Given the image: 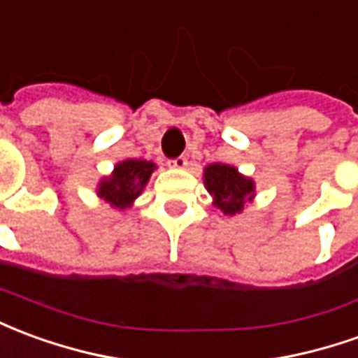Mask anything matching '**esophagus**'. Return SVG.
<instances>
[{
    "label": "esophagus",
    "mask_w": 358,
    "mask_h": 358,
    "mask_svg": "<svg viewBox=\"0 0 358 358\" xmlns=\"http://www.w3.org/2000/svg\"><path fill=\"white\" fill-rule=\"evenodd\" d=\"M167 166L173 167V169H185V167H187V158H185V156H179V158L169 159Z\"/></svg>",
    "instance_id": "obj_1"
}]
</instances>
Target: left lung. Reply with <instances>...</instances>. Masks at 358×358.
Instances as JSON below:
<instances>
[{
  "label": "left lung",
  "mask_w": 358,
  "mask_h": 358,
  "mask_svg": "<svg viewBox=\"0 0 358 358\" xmlns=\"http://www.w3.org/2000/svg\"><path fill=\"white\" fill-rule=\"evenodd\" d=\"M204 187L212 196V204L225 215H237L243 212L247 202L255 200V181L243 175L235 166L227 164H208L202 171Z\"/></svg>",
  "instance_id": "8db88e82"
}]
</instances>
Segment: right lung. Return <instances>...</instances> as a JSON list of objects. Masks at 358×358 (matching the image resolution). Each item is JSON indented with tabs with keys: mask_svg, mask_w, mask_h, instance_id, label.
Instances as JSON below:
<instances>
[{
	"mask_svg": "<svg viewBox=\"0 0 358 358\" xmlns=\"http://www.w3.org/2000/svg\"><path fill=\"white\" fill-rule=\"evenodd\" d=\"M158 167L146 159H123L113 166V171L100 179L96 194L103 199L111 208L125 210L143 194L144 187L150 181L152 173Z\"/></svg>",
	"mask_w": 358,
	"mask_h": 358,
	"instance_id": "right-lung-1",
	"label": "right lung"
}]
</instances>
